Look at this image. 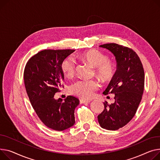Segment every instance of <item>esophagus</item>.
Listing matches in <instances>:
<instances>
[{
	"label": "esophagus",
	"mask_w": 160,
	"mask_h": 160,
	"mask_svg": "<svg viewBox=\"0 0 160 160\" xmlns=\"http://www.w3.org/2000/svg\"><path fill=\"white\" fill-rule=\"evenodd\" d=\"M92 100H86V99H80V102L81 103H90Z\"/></svg>",
	"instance_id": "34e87169"
}]
</instances>
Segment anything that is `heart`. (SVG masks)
<instances>
[{
    "mask_svg": "<svg viewBox=\"0 0 160 160\" xmlns=\"http://www.w3.org/2000/svg\"><path fill=\"white\" fill-rule=\"evenodd\" d=\"M80 57L88 62L96 68V72L103 80L110 78L114 73V66L108 60V57L97 49H91L82 52ZM77 62L72 56H68L63 59L60 64L63 72L66 76L71 77L76 69ZM100 87L99 82L94 79H78L74 81L70 86V90L74 94L85 98L92 97L94 92Z\"/></svg>",
    "mask_w": 160,
    "mask_h": 160,
    "instance_id": "heart-1",
    "label": "heart"
}]
</instances>
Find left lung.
I'll return each mask as SVG.
<instances>
[{
    "mask_svg": "<svg viewBox=\"0 0 160 160\" xmlns=\"http://www.w3.org/2000/svg\"><path fill=\"white\" fill-rule=\"evenodd\" d=\"M115 57L117 69L104 94H114L115 101H105L104 110L98 116L102 128L115 131L128 123L134 117L142 98L145 74L142 62L132 49L115 43L100 46Z\"/></svg>",
    "mask_w": 160,
    "mask_h": 160,
    "instance_id": "left-lung-1",
    "label": "left lung"
}]
</instances>
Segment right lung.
Listing matches in <instances>:
<instances>
[{
	"instance_id": "right-lung-1",
	"label": "right lung",
	"mask_w": 160,
	"mask_h": 160,
	"mask_svg": "<svg viewBox=\"0 0 160 160\" xmlns=\"http://www.w3.org/2000/svg\"><path fill=\"white\" fill-rule=\"evenodd\" d=\"M73 49H45L32 57L24 72L26 90L29 101L40 120L49 128L62 131L75 123L74 109L79 100L68 96L65 99L54 98L64 79L62 61Z\"/></svg>"
}]
</instances>
